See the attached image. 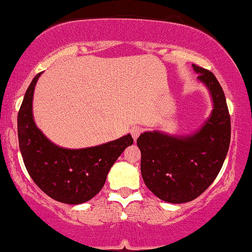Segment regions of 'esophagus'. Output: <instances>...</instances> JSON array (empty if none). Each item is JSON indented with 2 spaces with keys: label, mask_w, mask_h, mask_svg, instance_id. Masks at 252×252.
Here are the masks:
<instances>
[{
  "label": "esophagus",
  "mask_w": 252,
  "mask_h": 252,
  "mask_svg": "<svg viewBox=\"0 0 252 252\" xmlns=\"http://www.w3.org/2000/svg\"><path fill=\"white\" fill-rule=\"evenodd\" d=\"M143 131V129L141 128V126H132L131 128V130H130V132H131V136H132V138L136 139L138 138V136L141 135V132Z\"/></svg>",
  "instance_id": "1"
}]
</instances>
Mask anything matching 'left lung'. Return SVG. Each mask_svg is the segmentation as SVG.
<instances>
[{
	"instance_id": "8db88e82",
	"label": "left lung",
	"mask_w": 252,
	"mask_h": 252,
	"mask_svg": "<svg viewBox=\"0 0 252 252\" xmlns=\"http://www.w3.org/2000/svg\"><path fill=\"white\" fill-rule=\"evenodd\" d=\"M193 68L211 93L209 119L193 135L146 131L137 139L146 187L170 203L189 202L201 195L218 177L230 144V115L223 89L208 69L194 63Z\"/></svg>"
}]
</instances>
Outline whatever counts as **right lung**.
Listing matches in <instances>:
<instances>
[{
    "mask_svg": "<svg viewBox=\"0 0 252 252\" xmlns=\"http://www.w3.org/2000/svg\"><path fill=\"white\" fill-rule=\"evenodd\" d=\"M34 76L18 111L17 130L25 167L50 197L63 203H84L102 189L108 172L124 149L133 143L131 135L86 149H63L53 144L37 128L32 115Z\"/></svg>",
    "mask_w": 252,
    "mask_h": 252,
    "instance_id": "add662e5",
    "label": "right lung"
}]
</instances>
